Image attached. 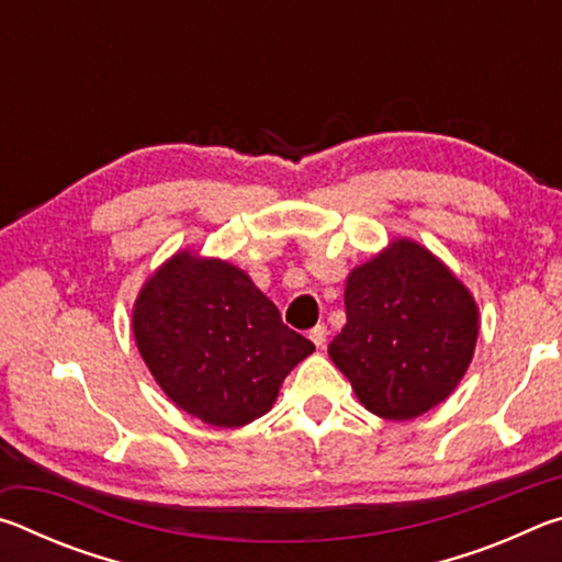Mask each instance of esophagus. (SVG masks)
Masks as SVG:
<instances>
[{"instance_id":"esophagus-1","label":"esophagus","mask_w":562,"mask_h":562,"mask_svg":"<svg viewBox=\"0 0 562 562\" xmlns=\"http://www.w3.org/2000/svg\"><path fill=\"white\" fill-rule=\"evenodd\" d=\"M327 327L325 325H317V327H312L310 329V339L315 341V347H325V341H327Z\"/></svg>"}]
</instances>
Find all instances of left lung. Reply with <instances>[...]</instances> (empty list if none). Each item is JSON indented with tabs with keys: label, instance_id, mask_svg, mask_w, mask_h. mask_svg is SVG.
Instances as JSON below:
<instances>
[{
	"label": "left lung",
	"instance_id": "1",
	"mask_svg": "<svg viewBox=\"0 0 562 562\" xmlns=\"http://www.w3.org/2000/svg\"><path fill=\"white\" fill-rule=\"evenodd\" d=\"M347 325L329 357L369 412L406 422L449 396L471 364L479 307L463 282L398 237L349 272Z\"/></svg>",
	"mask_w": 562,
	"mask_h": 562
}]
</instances>
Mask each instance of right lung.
Instances as JSON below:
<instances>
[{
  "label": "right lung",
  "instance_id": "add662e5",
  "mask_svg": "<svg viewBox=\"0 0 562 562\" xmlns=\"http://www.w3.org/2000/svg\"><path fill=\"white\" fill-rule=\"evenodd\" d=\"M133 337L170 402L217 429L268 414L284 376L315 351L240 268L188 250L140 288Z\"/></svg>",
  "mask_w": 562,
  "mask_h": 562
}]
</instances>
